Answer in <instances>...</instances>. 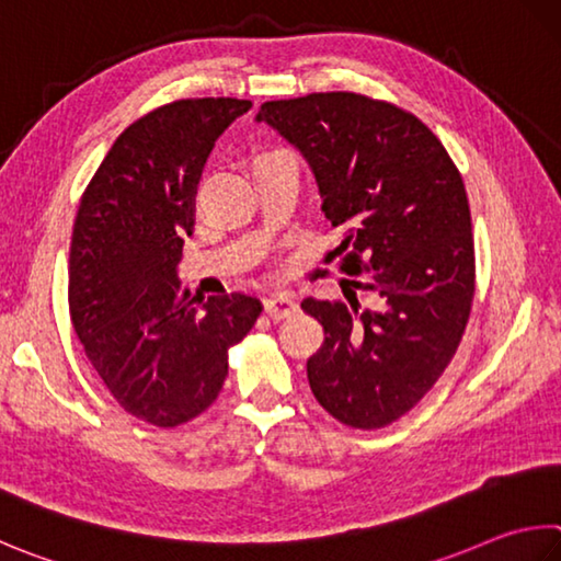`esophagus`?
I'll use <instances>...</instances> for the list:
<instances>
[{
  "instance_id": "esophagus-1",
  "label": "esophagus",
  "mask_w": 561,
  "mask_h": 561,
  "mask_svg": "<svg viewBox=\"0 0 561 561\" xmlns=\"http://www.w3.org/2000/svg\"><path fill=\"white\" fill-rule=\"evenodd\" d=\"M299 311V304L294 301L289 294H272V297L264 299V313L270 316L272 321H282V319H289V316H294Z\"/></svg>"
}]
</instances>
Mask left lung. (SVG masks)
<instances>
[{
    "instance_id": "obj_1",
    "label": "left lung",
    "mask_w": 561,
    "mask_h": 561,
    "mask_svg": "<svg viewBox=\"0 0 561 561\" xmlns=\"http://www.w3.org/2000/svg\"><path fill=\"white\" fill-rule=\"evenodd\" d=\"M297 147L319 183L321 210L343 230L345 301L304 299L323 325L307 360L311 392L355 430L407 414L442 378L461 343L476 291V254L463 179L434 131L385 100L311 93L257 112ZM355 288L379 304L360 310Z\"/></svg>"
}]
</instances>
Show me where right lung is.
Wrapping results in <instances>:
<instances>
[{"mask_svg":"<svg viewBox=\"0 0 561 561\" xmlns=\"http://www.w3.org/2000/svg\"><path fill=\"white\" fill-rule=\"evenodd\" d=\"M250 107L238 98H193L151 110L115 139L78 206L70 321L122 410L161 430L216 402L228 351L262 311L245 294L203 301L176 274L206 159Z\"/></svg>","mask_w":561,"mask_h":561,"instance_id":"1","label":"right lung"}]
</instances>
